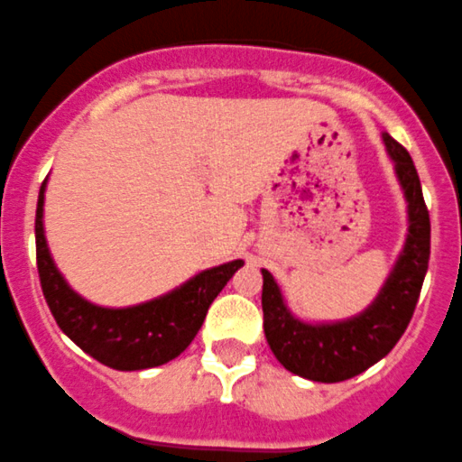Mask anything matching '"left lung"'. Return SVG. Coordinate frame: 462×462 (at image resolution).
Returning a JSON list of instances; mask_svg holds the SVG:
<instances>
[{
	"instance_id": "1",
	"label": "left lung",
	"mask_w": 462,
	"mask_h": 462,
	"mask_svg": "<svg viewBox=\"0 0 462 462\" xmlns=\"http://www.w3.org/2000/svg\"><path fill=\"white\" fill-rule=\"evenodd\" d=\"M403 197L408 201V236L379 297L356 318L309 324L285 306L274 276L263 270V328L281 365L319 383H337L365 372L390 354L415 313L431 254V219L411 153L383 134Z\"/></svg>"
}]
</instances>
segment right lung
Wrapping results in <instances>:
<instances>
[{
    "mask_svg": "<svg viewBox=\"0 0 462 462\" xmlns=\"http://www.w3.org/2000/svg\"><path fill=\"white\" fill-rule=\"evenodd\" d=\"M45 183L36 208V261L42 294L60 331L102 365L120 372L147 370L177 358L195 340L208 306L243 261L199 272L172 292L144 304L129 309L95 306L69 288L51 261L42 226Z\"/></svg>",
    "mask_w": 462,
    "mask_h": 462,
    "instance_id": "right-lung-1",
    "label": "right lung"
}]
</instances>
